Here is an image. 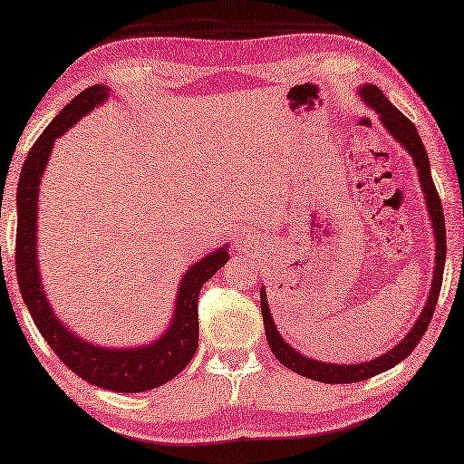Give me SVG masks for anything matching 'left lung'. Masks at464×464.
<instances>
[{
  "label": "left lung",
  "mask_w": 464,
  "mask_h": 464,
  "mask_svg": "<svg viewBox=\"0 0 464 464\" xmlns=\"http://www.w3.org/2000/svg\"><path fill=\"white\" fill-rule=\"evenodd\" d=\"M357 95L359 100L369 107V110H372L379 115L384 130H387L402 147H405L409 155L412 157V163L417 167L420 189H422V195H425L427 211L430 217L432 233H435V271H432L435 275H432L425 309H422L420 317L417 319L415 324H412V329L405 334V337H402V341L377 359L364 361V362H353V364L323 362V361L307 357V354L299 353L297 349H293L291 344L281 337L277 327H275V321L271 317L269 303H267V293H265V287H261V313H263V323H265V334H267V343L275 357H277V361L283 362L285 367L291 369L293 372L303 374V377L313 379V381L327 382V384H349V382L371 379L374 374L389 371L409 357L412 349H415L419 341L422 339V334H425L429 323L432 319V313H435L440 285H442V271H445V259H447L445 217H442V205L439 199L437 187L432 183L429 155H427L425 145L420 141L417 127L412 125L407 117L387 100V97H384V93L377 85L364 83L359 87Z\"/></svg>",
  "instance_id": "1"
}]
</instances>
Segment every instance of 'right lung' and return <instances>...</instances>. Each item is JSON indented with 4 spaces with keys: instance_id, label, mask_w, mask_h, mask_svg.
I'll return each instance as SVG.
<instances>
[{
    "instance_id": "1",
    "label": "right lung",
    "mask_w": 464,
    "mask_h": 464,
    "mask_svg": "<svg viewBox=\"0 0 464 464\" xmlns=\"http://www.w3.org/2000/svg\"><path fill=\"white\" fill-rule=\"evenodd\" d=\"M110 97L105 85H92L69 102L27 153L17 183V233H15V273L22 297L34 317L35 327L49 347L69 369L87 382L117 392H143L161 387L179 374L193 359L199 341L197 299L199 291L223 265L229 261V245L205 255L185 271L177 287L175 311L169 327L150 344L130 349L102 347L83 341L67 329L57 317L44 291L37 261V199L45 165L53 143L83 115L93 111Z\"/></svg>"
}]
</instances>
